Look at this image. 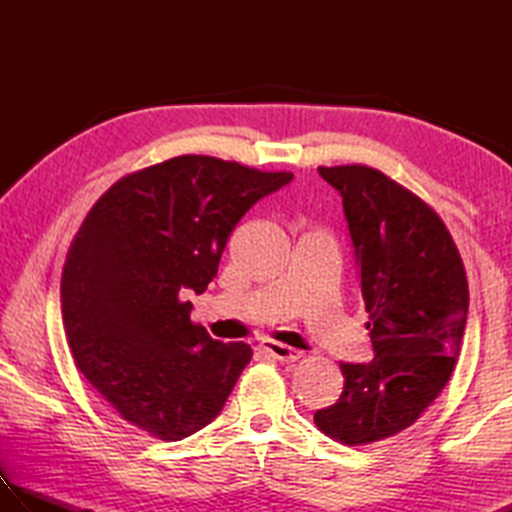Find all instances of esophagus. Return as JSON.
I'll list each match as a JSON object with an SVG mask.
<instances>
[{"mask_svg": "<svg viewBox=\"0 0 512 512\" xmlns=\"http://www.w3.org/2000/svg\"><path fill=\"white\" fill-rule=\"evenodd\" d=\"M262 347L270 356H275L277 361H281V363H295L297 358H301V354H303L301 350H295V347L277 343V341H264Z\"/></svg>", "mask_w": 512, "mask_h": 512, "instance_id": "34e87169", "label": "esophagus"}]
</instances>
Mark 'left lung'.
<instances>
[{
  "label": "left lung",
  "mask_w": 512,
  "mask_h": 512,
  "mask_svg": "<svg viewBox=\"0 0 512 512\" xmlns=\"http://www.w3.org/2000/svg\"><path fill=\"white\" fill-rule=\"evenodd\" d=\"M319 176L343 200L374 358L341 363V396L314 422L361 447L411 427L447 385L469 284L447 226L418 195L365 165L319 167Z\"/></svg>",
  "instance_id": "1"
}]
</instances>
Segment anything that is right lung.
Here are the masks:
<instances>
[{"label":"right lung","instance_id":"obj_1","mask_svg":"<svg viewBox=\"0 0 512 512\" xmlns=\"http://www.w3.org/2000/svg\"><path fill=\"white\" fill-rule=\"evenodd\" d=\"M292 180L211 156H178L118 180L65 257L63 328L76 367L118 416L160 440L222 411L250 345L191 321L250 206Z\"/></svg>","mask_w":512,"mask_h":512}]
</instances>
